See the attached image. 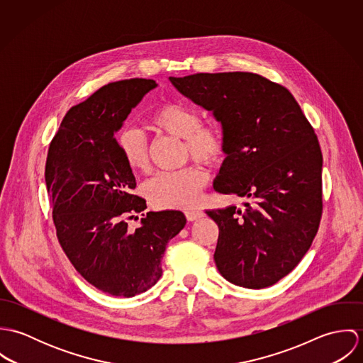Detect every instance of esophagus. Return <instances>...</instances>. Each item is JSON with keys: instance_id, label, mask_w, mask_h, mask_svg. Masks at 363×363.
<instances>
[{"instance_id": "obj_1", "label": "esophagus", "mask_w": 363, "mask_h": 363, "mask_svg": "<svg viewBox=\"0 0 363 363\" xmlns=\"http://www.w3.org/2000/svg\"><path fill=\"white\" fill-rule=\"evenodd\" d=\"M184 213H186L187 220H197V219L203 218V215H204L203 211L199 209V208H187V209L184 211Z\"/></svg>"}]
</instances>
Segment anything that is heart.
Here are the masks:
<instances>
[{"label": "heart", "instance_id": "obj_1", "mask_svg": "<svg viewBox=\"0 0 363 363\" xmlns=\"http://www.w3.org/2000/svg\"><path fill=\"white\" fill-rule=\"evenodd\" d=\"M151 125L167 135L184 140L187 154L211 164L220 159L225 150L222 128L215 123L200 124L197 110L182 104H164L151 114ZM117 147L125 164L134 172L150 167L148 145L137 130H124L117 137ZM207 183V174L197 167L157 173L145 184V194L157 208L191 206Z\"/></svg>", "mask_w": 363, "mask_h": 363}]
</instances>
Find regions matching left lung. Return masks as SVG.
<instances>
[{
	"mask_svg": "<svg viewBox=\"0 0 363 363\" xmlns=\"http://www.w3.org/2000/svg\"><path fill=\"white\" fill-rule=\"evenodd\" d=\"M169 79L220 123L225 159L215 191L253 203L206 211L219 228L218 271L249 289L277 284L303 259L321 218L323 155L314 130L286 88L257 74Z\"/></svg>",
	"mask_w": 363,
	"mask_h": 363,
	"instance_id": "obj_1",
	"label": "left lung"
}]
</instances>
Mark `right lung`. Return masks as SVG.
<instances>
[{"label": "right lung", "mask_w": 363, "mask_h": 363, "mask_svg": "<svg viewBox=\"0 0 363 363\" xmlns=\"http://www.w3.org/2000/svg\"><path fill=\"white\" fill-rule=\"evenodd\" d=\"M157 86L133 78L102 86L68 110L52 138L46 186L58 242L75 269L104 294L131 298L162 275L166 246L186 225L182 211L143 213L130 230L127 218L147 209L114 134L130 111Z\"/></svg>", "instance_id": "add662e5"}]
</instances>
